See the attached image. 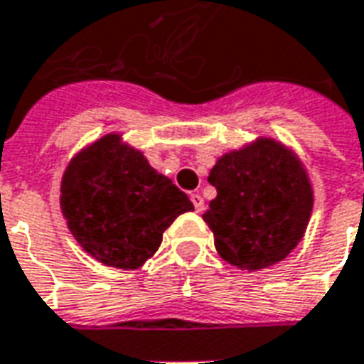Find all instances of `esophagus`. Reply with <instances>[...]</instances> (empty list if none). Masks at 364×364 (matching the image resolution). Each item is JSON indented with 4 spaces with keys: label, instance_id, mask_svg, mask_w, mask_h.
<instances>
[{
    "label": "esophagus",
    "instance_id": "34e87169",
    "mask_svg": "<svg viewBox=\"0 0 364 364\" xmlns=\"http://www.w3.org/2000/svg\"><path fill=\"white\" fill-rule=\"evenodd\" d=\"M191 200H193V205H195V210H197V213H203V210H205V198L200 197L198 193L191 195Z\"/></svg>",
    "mask_w": 364,
    "mask_h": 364
}]
</instances>
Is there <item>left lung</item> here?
Instances as JSON below:
<instances>
[{
  "label": "left lung",
  "mask_w": 364,
  "mask_h": 364,
  "mask_svg": "<svg viewBox=\"0 0 364 364\" xmlns=\"http://www.w3.org/2000/svg\"><path fill=\"white\" fill-rule=\"evenodd\" d=\"M208 183L216 187L203 218L222 259L247 271L271 267L304 236L312 185L296 156L271 138L222 156Z\"/></svg>",
  "instance_id": "obj_1"
}]
</instances>
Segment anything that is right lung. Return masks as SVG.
I'll return each mask as SVG.
<instances>
[{"label":"right lung","mask_w":364,"mask_h":364,"mask_svg":"<svg viewBox=\"0 0 364 364\" xmlns=\"http://www.w3.org/2000/svg\"><path fill=\"white\" fill-rule=\"evenodd\" d=\"M60 206L77 244L117 269L144 265L169 224L195 208L171 179L117 134L103 136L70 161Z\"/></svg>","instance_id":"right-lung-1"}]
</instances>
